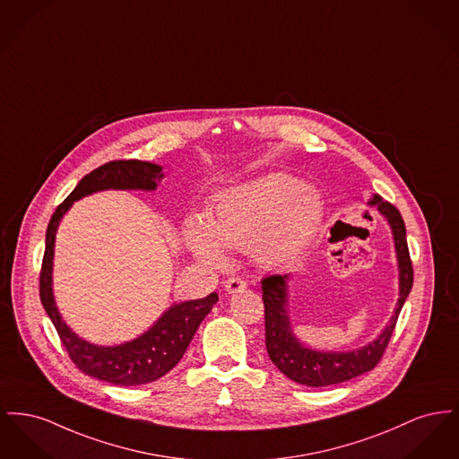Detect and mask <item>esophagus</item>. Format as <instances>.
Listing matches in <instances>:
<instances>
[{
    "label": "esophagus",
    "mask_w": 459,
    "mask_h": 459,
    "mask_svg": "<svg viewBox=\"0 0 459 459\" xmlns=\"http://www.w3.org/2000/svg\"><path fill=\"white\" fill-rule=\"evenodd\" d=\"M246 288H247V284H246V281L241 279V277H230V279L225 281V291H227L229 295L241 293Z\"/></svg>",
    "instance_id": "34e87169"
}]
</instances>
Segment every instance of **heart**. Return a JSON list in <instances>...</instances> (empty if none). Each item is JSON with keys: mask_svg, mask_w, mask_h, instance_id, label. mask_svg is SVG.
<instances>
[{"mask_svg": "<svg viewBox=\"0 0 459 459\" xmlns=\"http://www.w3.org/2000/svg\"><path fill=\"white\" fill-rule=\"evenodd\" d=\"M325 220L323 194L288 173H269L216 195L208 220L190 216L184 238L195 260L213 269L229 249H247L264 269L290 267L316 241Z\"/></svg>", "mask_w": 459, "mask_h": 459, "instance_id": "heart-1", "label": "heart"}]
</instances>
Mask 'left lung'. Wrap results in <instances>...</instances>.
I'll use <instances>...</instances> for the list:
<instances>
[{"mask_svg": "<svg viewBox=\"0 0 459 459\" xmlns=\"http://www.w3.org/2000/svg\"><path fill=\"white\" fill-rule=\"evenodd\" d=\"M368 206H375L390 227L397 270H399V298L390 321L381 329L377 338L364 347L353 351H317L303 343L295 331L290 314V281L291 273L270 275L262 281L264 305H265V345L270 360L275 368L305 386H329L349 381L371 371L394 333L399 314L412 288V265L405 241V225L399 210L385 203L379 194H373Z\"/></svg>", "mask_w": 459, "mask_h": 459, "instance_id": "8db88e82", "label": "left lung"}]
</instances>
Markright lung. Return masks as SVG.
I'll return each instance as SVG.
<instances>
[{"label": "right lung", "mask_w": 459, "mask_h": 459, "mask_svg": "<svg viewBox=\"0 0 459 459\" xmlns=\"http://www.w3.org/2000/svg\"><path fill=\"white\" fill-rule=\"evenodd\" d=\"M164 178L162 166L149 161H112L88 173L67 199L55 210L47 229L45 256L39 277L41 303L55 329L84 375L121 386H136L156 381L169 373L184 357L199 324L218 301L216 293L169 305L160 319L130 342L117 345H95L76 334L64 321L54 295L55 236L64 215L76 201L104 190L154 192Z\"/></svg>", "instance_id": "right-lung-1"}]
</instances>
